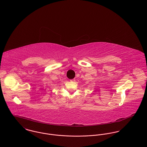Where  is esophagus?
I'll list each match as a JSON object with an SVG mask.
<instances>
[{"label":"esophagus","instance_id":"obj_1","mask_svg":"<svg viewBox=\"0 0 147 147\" xmlns=\"http://www.w3.org/2000/svg\"><path fill=\"white\" fill-rule=\"evenodd\" d=\"M70 81H71V82H75V79H72V80H71Z\"/></svg>","mask_w":147,"mask_h":147}]
</instances>
